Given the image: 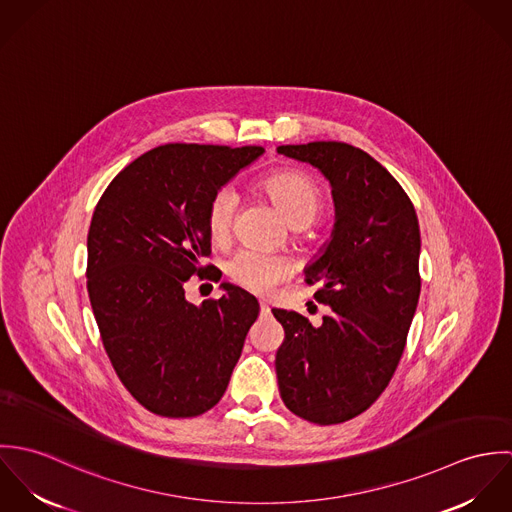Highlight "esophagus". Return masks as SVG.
<instances>
[{"label": "esophagus", "mask_w": 512, "mask_h": 512, "mask_svg": "<svg viewBox=\"0 0 512 512\" xmlns=\"http://www.w3.org/2000/svg\"><path fill=\"white\" fill-rule=\"evenodd\" d=\"M260 313H262V315H268V313H270V307H268V303L260 301Z\"/></svg>", "instance_id": "esophagus-1"}]
</instances>
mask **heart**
Here are the masks:
<instances>
[{
	"label": "heart",
	"mask_w": 512,
	"mask_h": 512,
	"mask_svg": "<svg viewBox=\"0 0 512 512\" xmlns=\"http://www.w3.org/2000/svg\"><path fill=\"white\" fill-rule=\"evenodd\" d=\"M262 189L278 207L292 228H305L323 207V191L313 177L301 171H276L262 179ZM238 195L232 187H220L207 207V226L215 240H224L232 228ZM230 278L248 292H272L293 274L292 262L286 256L260 250H240L228 262Z\"/></svg>",
	"instance_id": "1"
}]
</instances>
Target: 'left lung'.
I'll list each match as a JSON object with an SVG mask.
<instances>
[{
	"instance_id": "8db88e82",
	"label": "left lung",
	"mask_w": 512,
	"mask_h": 512,
	"mask_svg": "<svg viewBox=\"0 0 512 512\" xmlns=\"http://www.w3.org/2000/svg\"><path fill=\"white\" fill-rule=\"evenodd\" d=\"M331 183L335 226L305 268L315 299L331 307L319 327L272 309L284 327L276 353L280 396L295 416L347 422L388 386L406 347L420 299V226L400 183L366 151L343 142L280 146Z\"/></svg>"
}]
</instances>
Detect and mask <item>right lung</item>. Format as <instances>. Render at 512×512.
<instances>
[{"label":"right lung","instance_id":"add662e5","mask_svg":"<svg viewBox=\"0 0 512 512\" xmlns=\"http://www.w3.org/2000/svg\"><path fill=\"white\" fill-rule=\"evenodd\" d=\"M264 147L167 144L124 167L100 197L88 230L86 288L106 355L149 412L193 418L226 390L248 329L254 295L222 284L220 299H185L211 254L207 207L215 191ZM210 272L207 273L206 270Z\"/></svg>","mask_w":512,"mask_h":512}]
</instances>
